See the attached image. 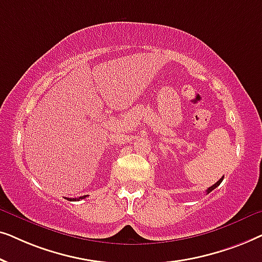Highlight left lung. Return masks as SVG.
<instances>
[{"label":"left lung","instance_id":"obj_1","mask_svg":"<svg viewBox=\"0 0 262 262\" xmlns=\"http://www.w3.org/2000/svg\"><path fill=\"white\" fill-rule=\"evenodd\" d=\"M222 181H223V178H221V179H220V180H218V181L216 182V184H214V185H212V186H211V187H209V188H207V189H206V193H207V194H209V193H210L211 191H213V189H214V188H216V187H218V186H220V185H221V182H222Z\"/></svg>","mask_w":262,"mask_h":262}]
</instances>
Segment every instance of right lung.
I'll use <instances>...</instances> for the list:
<instances>
[{"mask_svg":"<svg viewBox=\"0 0 262 262\" xmlns=\"http://www.w3.org/2000/svg\"><path fill=\"white\" fill-rule=\"evenodd\" d=\"M85 196H87V195L80 196V198H68V199H69V200H70V202H75V200H81V199H84V198H85Z\"/></svg>","mask_w":262,"mask_h":262,"instance_id":"right-lung-1","label":"right lung"}]
</instances>
